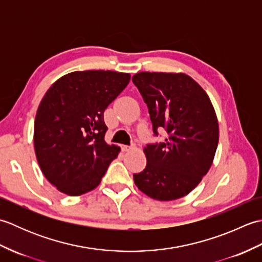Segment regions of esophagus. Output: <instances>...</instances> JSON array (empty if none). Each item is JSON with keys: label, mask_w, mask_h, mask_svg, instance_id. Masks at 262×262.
Masks as SVG:
<instances>
[{"label": "esophagus", "mask_w": 262, "mask_h": 262, "mask_svg": "<svg viewBox=\"0 0 262 262\" xmlns=\"http://www.w3.org/2000/svg\"><path fill=\"white\" fill-rule=\"evenodd\" d=\"M135 148V146H127V145H121V149H122V152H129V151H132V149H134Z\"/></svg>", "instance_id": "34e87169"}]
</instances>
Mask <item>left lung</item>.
Returning <instances> with one entry per match:
<instances>
[{
    "instance_id": "1",
    "label": "left lung",
    "mask_w": 262,
    "mask_h": 262,
    "mask_svg": "<svg viewBox=\"0 0 262 262\" xmlns=\"http://www.w3.org/2000/svg\"><path fill=\"white\" fill-rule=\"evenodd\" d=\"M147 104L153 132L164 128L163 143L144 147L146 168L134 182L148 197L169 202L196 188L213 163L219 121L207 93L185 73L141 72L133 76Z\"/></svg>"
}]
</instances>
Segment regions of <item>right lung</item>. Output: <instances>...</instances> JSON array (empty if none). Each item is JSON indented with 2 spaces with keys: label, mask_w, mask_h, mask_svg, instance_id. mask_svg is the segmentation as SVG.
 Masks as SVG:
<instances>
[{
  "label": "right lung",
  "mask_w": 262,
  "mask_h": 262,
  "mask_svg": "<svg viewBox=\"0 0 262 262\" xmlns=\"http://www.w3.org/2000/svg\"><path fill=\"white\" fill-rule=\"evenodd\" d=\"M129 73L77 71L48 89L37 109L33 145L40 170L60 192L80 196L101 182L120 147L104 141L103 113Z\"/></svg>",
  "instance_id": "right-lung-1"
}]
</instances>
